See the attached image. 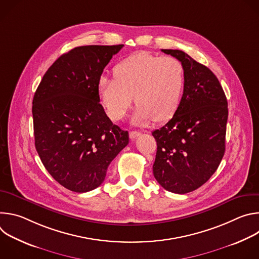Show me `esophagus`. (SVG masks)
<instances>
[{
    "label": "esophagus",
    "instance_id": "obj_1",
    "mask_svg": "<svg viewBox=\"0 0 259 259\" xmlns=\"http://www.w3.org/2000/svg\"><path fill=\"white\" fill-rule=\"evenodd\" d=\"M140 134H141V132H139V131H130L129 136H130L131 139H135V138L138 137Z\"/></svg>",
    "mask_w": 259,
    "mask_h": 259
}]
</instances>
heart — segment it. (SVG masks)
I'll return each mask as SVG.
<instances>
[{"instance_id": "heart-1", "label": "heart", "mask_w": 259, "mask_h": 259, "mask_svg": "<svg viewBox=\"0 0 259 259\" xmlns=\"http://www.w3.org/2000/svg\"><path fill=\"white\" fill-rule=\"evenodd\" d=\"M114 79L101 76L97 90L106 115L121 120L129 109L133 96L137 108L133 123L143 125L154 119H170L179 106L186 73L174 57H161L147 52L135 53L114 67Z\"/></svg>"}]
</instances>
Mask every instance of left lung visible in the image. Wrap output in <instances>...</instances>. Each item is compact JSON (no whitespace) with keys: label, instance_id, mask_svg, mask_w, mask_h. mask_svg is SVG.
I'll return each mask as SVG.
<instances>
[{"label":"left lung","instance_id":"8db88e82","mask_svg":"<svg viewBox=\"0 0 259 259\" xmlns=\"http://www.w3.org/2000/svg\"><path fill=\"white\" fill-rule=\"evenodd\" d=\"M162 51L181 62L186 82L173 118L152 132L157 141L153 172L166 191L187 194L202 187L223 160L228 100L207 66L181 50Z\"/></svg>","mask_w":259,"mask_h":259}]
</instances>
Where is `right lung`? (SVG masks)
<instances>
[{
	"mask_svg": "<svg viewBox=\"0 0 259 259\" xmlns=\"http://www.w3.org/2000/svg\"><path fill=\"white\" fill-rule=\"evenodd\" d=\"M124 45L81 46L46 71L32 99L34 145L50 175L65 189L86 193L129 142L99 103L98 80Z\"/></svg>",
	"mask_w": 259,
	"mask_h": 259,
	"instance_id": "add662e5",
	"label": "right lung"
}]
</instances>
